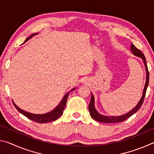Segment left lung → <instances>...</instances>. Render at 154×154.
<instances>
[{
	"label": "left lung",
	"mask_w": 154,
	"mask_h": 154,
	"mask_svg": "<svg viewBox=\"0 0 154 154\" xmlns=\"http://www.w3.org/2000/svg\"><path fill=\"white\" fill-rule=\"evenodd\" d=\"M130 49H131L132 53L134 54V56H137L139 58H142L143 62H144L145 67L146 69V82L145 84L144 89H143V96L140 99L139 102L138 103L137 106L132 109L131 111H129L128 113H127L124 115H122L120 116H103L98 113V112L96 111L94 106V97L93 94H92V96H91V100L89 104V106H88V109H89L90 114L92 118L95 119L96 121L103 122V123H119V122H122L126 120V119L129 118L130 116H132V115L134 114L136 112L139 110V109L141 106L142 104L143 103V100H144V98L145 96L146 91H147V88L148 86V83H149V71H148V68L147 65L146 64V60H145V57L144 56L141 51L138 49L136 47H135L133 44H132L131 46H130Z\"/></svg>",
	"instance_id": "1"
}]
</instances>
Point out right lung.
<instances>
[{
    "instance_id": "1",
    "label": "right lung",
    "mask_w": 154,
    "mask_h": 154,
    "mask_svg": "<svg viewBox=\"0 0 154 154\" xmlns=\"http://www.w3.org/2000/svg\"><path fill=\"white\" fill-rule=\"evenodd\" d=\"M35 35H36V34H33V35L30 36L29 37H28L26 39L25 42L26 41H27L28 40H29L31 37H32V36ZM75 89V88H73V89H72L71 91L74 90ZM69 92L64 95L63 98H62V100H61V102L60 103L59 105L57 106L54 110H52L51 111L49 112V113H45V114H33V113H28V112L25 111L18 107V106L15 105L14 102H13V103H14L15 107L16 108L17 110L22 115H24V116L27 117L28 119H30L34 122H38V123L39 124H44V123H48V122H49L55 121L62 116L64 110L65 106H66L67 99H68V97H69Z\"/></svg>"
}]
</instances>
